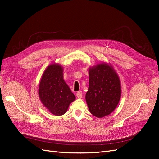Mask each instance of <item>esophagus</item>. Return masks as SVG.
Returning a JSON list of instances; mask_svg holds the SVG:
<instances>
[{"instance_id": "esophagus-1", "label": "esophagus", "mask_w": 159, "mask_h": 159, "mask_svg": "<svg viewBox=\"0 0 159 159\" xmlns=\"http://www.w3.org/2000/svg\"><path fill=\"white\" fill-rule=\"evenodd\" d=\"M76 95H77V97L79 98H81L82 97V91H78V92H77V94H76Z\"/></svg>"}]
</instances>
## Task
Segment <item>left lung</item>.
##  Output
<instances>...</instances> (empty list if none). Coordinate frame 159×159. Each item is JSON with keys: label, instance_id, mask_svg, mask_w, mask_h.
Listing matches in <instances>:
<instances>
[{"label": "left lung", "instance_id": "obj_1", "mask_svg": "<svg viewBox=\"0 0 159 159\" xmlns=\"http://www.w3.org/2000/svg\"><path fill=\"white\" fill-rule=\"evenodd\" d=\"M120 97V81L110 64H98L89 69L86 101L91 114L98 118L110 115L117 106Z\"/></svg>", "mask_w": 159, "mask_h": 159}]
</instances>
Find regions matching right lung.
<instances>
[{
  "label": "right lung",
  "mask_w": 159,
  "mask_h": 159,
  "mask_svg": "<svg viewBox=\"0 0 159 159\" xmlns=\"http://www.w3.org/2000/svg\"><path fill=\"white\" fill-rule=\"evenodd\" d=\"M39 95L40 101L53 115L64 114L75 96L63 79V68L57 64H50L41 77Z\"/></svg>",
  "instance_id": "right-lung-1"
}]
</instances>
